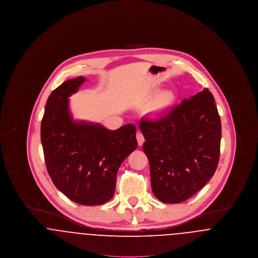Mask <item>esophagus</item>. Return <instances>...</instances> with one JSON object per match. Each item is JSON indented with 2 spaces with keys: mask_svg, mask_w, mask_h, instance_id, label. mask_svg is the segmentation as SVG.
<instances>
[{
  "mask_svg": "<svg viewBox=\"0 0 258 258\" xmlns=\"http://www.w3.org/2000/svg\"><path fill=\"white\" fill-rule=\"evenodd\" d=\"M136 139H137V143L139 146H142L144 141H145V138H144V135H142L140 132H138L136 134Z\"/></svg>",
  "mask_w": 258,
  "mask_h": 258,
  "instance_id": "1",
  "label": "esophagus"
}]
</instances>
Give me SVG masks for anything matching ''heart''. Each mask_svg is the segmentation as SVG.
Instances as JSON below:
<instances>
[{"mask_svg": "<svg viewBox=\"0 0 258 258\" xmlns=\"http://www.w3.org/2000/svg\"><path fill=\"white\" fill-rule=\"evenodd\" d=\"M174 99H175V97L171 91L161 92L158 96V98H156L155 102L153 103L152 111L157 114L165 112L171 107L172 104L174 102Z\"/></svg>", "mask_w": 258, "mask_h": 258, "instance_id": "b5f03b06", "label": "heart"}]
</instances>
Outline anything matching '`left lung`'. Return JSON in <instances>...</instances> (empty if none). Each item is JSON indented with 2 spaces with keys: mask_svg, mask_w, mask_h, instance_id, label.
Returning a JSON list of instances; mask_svg holds the SVG:
<instances>
[{
  "mask_svg": "<svg viewBox=\"0 0 258 258\" xmlns=\"http://www.w3.org/2000/svg\"><path fill=\"white\" fill-rule=\"evenodd\" d=\"M143 151L150 163L155 197L184 202L213 177L220 159L221 123L208 89L172 107L158 120L142 118Z\"/></svg>",
  "mask_w": 258,
  "mask_h": 258,
  "instance_id": "left-lung-1",
  "label": "left lung"
}]
</instances>
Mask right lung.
Here are the masks:
<instances>
[{"label": "right lung", "mask_w": 258, "mask_h": 258, "mask_svg": "<svg viewBox=\"0 0 258 258\" xmlns=\"http://www.w3.org/2000/svg\"><path fill=\"white\" fill-rule=\"evenodd\" d=\"M85 81L82 76L70 79L50 94L40 138L53 184L75 203L94 206L113 197L118 169L137 141L132 123L110 131L99 123L74 121L69 98Z\"/></svg>", "instance_id": "right-lung-1"}]
</instances>
